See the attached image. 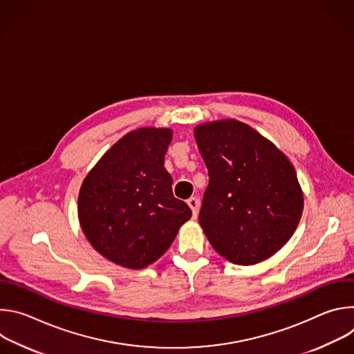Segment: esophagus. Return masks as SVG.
<instances>
[{
    "instance_id": "34e87169",
    "label": "esophagus",
    "mask_w": 354,
    "mask_h": 354,
    "mask_svg": "<svg viewBox=\"0 0 354 354\" xmlns=\"http://www.w3.org/2000/svg\"><path fill=\"white\" fill-rule=\"evenodd\" d=\"M187 205L189 207L192 209V213H193V217L196 218L197 214H198V207H200V201L197 197H190L187 198Z\"/></svg>"
}]
</instances>
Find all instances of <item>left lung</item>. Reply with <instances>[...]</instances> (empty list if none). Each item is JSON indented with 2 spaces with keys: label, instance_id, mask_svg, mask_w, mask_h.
<instances>
[{
  "label": "left lung",
  "instance_id": "8db88e82",
  "mask_svg": "<svg viewBox=\"0 0 354 354\" xmlns=\"http://www.w3.org/2000/svg\"><path fill=\"white\" fill-rule=\"evenodd\" d=\"M194 138L210 178L198 216L207 239L235 265L266 261L291 238L304 207L292 164L234 119L200 124Z\"/></svg>",
  "mask_w": 354,
  "mask_h": 354
}]
</instances>
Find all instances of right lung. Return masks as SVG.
<instances>
[{
  "mask_svg": "<svg viewBox=\"0 0 354 354\" xmlns=\"http://www.w3.org/2000/svg\"><path fill=\"white\" fill-rule=\"evenodd\" d=\"M171 141V129L134 130L106 151L81 185V228L116 265L142 269L154 263L192 217L189 206L174 196L164 168Z\"/></svg>",
  "mask_w": 354,
  "mask_h": 354,
  "instance_id": "right-lung-1",
  "label": "right lung"
}]
</instances>
